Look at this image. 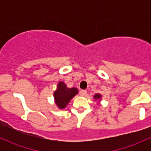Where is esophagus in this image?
I'll use <instances>...</instances> for the list:
<instances>
[{"label": "esophagus", "mask_w": 151, "mask_h": 151, "mask_svg": "<svg viewBox=\"0 0 151 151\" xmlns=\"http://www.w3.org/2000/svg\"><path fill=\"white\" fill-rule=\"evenodd\" d=\"M87 94V91H85V90H81V91H80V95L81 96H86Z\"/></svg>", "instance_id": "34e87169"}]
</instances>
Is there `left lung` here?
<instances>
[{
  "mask_svg": "<svg viewBox=\"0 0 151 151\" xmlns=\"http://www.w3.org/2000/svg\"><path fill=\"white\" fill-rule=\"evenodd\" d=\"M93 98L95 99H96V100H100V99H101V94H99V93H96V94H95V95H94Z\"/></svg>",
  "mask_w": 151,
  "mask_h": 151,
  "instance_id": "1",
  "label": "left lung"
}]
</instances>
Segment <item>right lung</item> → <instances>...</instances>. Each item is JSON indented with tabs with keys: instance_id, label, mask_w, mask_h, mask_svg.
Returning <instances> with one entry per match:
<instances>
[{
	"instance_id": "right-lung-1",
	"label": "right lung",
	"mask_w": 151,
	"mask_h": 151,
	"mask_svg": "<svg viewBox=\"0 0 151 151\" xmlns=\"http://www.w3.org/2000/svg\"><path fill=\"white\" fill-rule=\"evenodd\" d=\"M78 93V90L75 88H67L63 82H59L58 88L54 92L55 104L60 109H64L71 99Z\"/></svg>"
}]
</instances>
